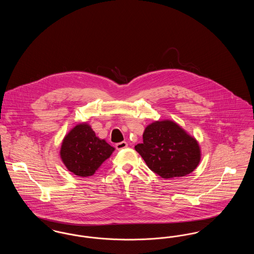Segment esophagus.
<instances>
[{
    "label": "esophagus",
    "instance_id": "obj_1",
    "mask_svg": "<svg viewBox=\"0 0 254 254\" xmlns=\"http://www.w3.org/2000/svg\"><path fill=\"white\" fill-rule=\"evenodd\" d=\"M127 142H125V141H123L121 143H118V144H116V148L118 149V150H121V149H124V148H126V147H127Z\"/></svg>",
    "mask_w": 254,
    "mask_h": 254
}]
</instances>
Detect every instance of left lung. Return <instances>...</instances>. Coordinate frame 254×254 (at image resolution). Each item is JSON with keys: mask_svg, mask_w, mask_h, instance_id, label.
Returning <instances> with one entry per match:
<instances>
[{"mask_svg": "<svg viewBox=\"0 0 254 254\" xmlns=\"http://www.w3.org/2000/svg\"><path fill=\"white\" fill-rule=\"evenodd\" d=\"M135 149L147 167L164 179L186 176L201 161L197 140L171 120L149 124L143 133V143Z\"/></svg>", "mask_w": 254, "mask_h": 254, "instance_id": "8db88e82", "label": "left lung"}]
</instances>
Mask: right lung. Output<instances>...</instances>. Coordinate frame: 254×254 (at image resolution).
<instances>
[{"instance_id":"1","label":"right lung","mask_w":254,"mask_h":254,"mask_svg":"<svg viewBox=\"0 0 254 254\" xmlns=\"http://www.w3.org/2000/svg\"><path fill=\"white\" fill-rule=\"evenodd\" d=\"M114 150L106 140L97 137L88 124L82 123L76 125L63 139L60 156L65 168L73 174L88 177L96 172Z\"/></svg>"}]
</instances>
